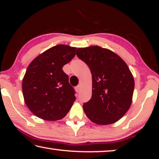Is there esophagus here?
<instances>
[{
  "instance_id": "obj_1",
  "label": "esophagus",
  "mask_w": 159,
  "mask_h": 159,
  "mask_svg": "<svg viewBox=\"0 0 159 159\" xmlns=\"http://www.w3.org/2000/svg\"><path fill=\"white\" fill-rule=\"evenodd\" d=\"M75 89H76V92H77V93H79V92H80V85H77L76 87L75 88Z\"/></svg>"
}]
</instances>
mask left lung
<instances>
[{"label":"left lung","mask_w":159,"mask_h":159,"mask_svg":"<svg viewBox=\"0 0 159 159\" xmlns=\"http://www.w3.org/2000/svg\"><path fill=\"white\" fill-rule=\"evenodd\" d=\"M76 55L92 74V97L83 106L86 116L98 125L118 121L130 108L134 88L127 64L114 52L99 46L77 48Z\"/></svg>","instance_id":"obj_1"}]
</instances>
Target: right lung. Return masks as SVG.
I'll return each instance as SVG.
<instances>
[{
	"instance_id": "right-lung-1",
	"label": "right lung",
	"mask_w": 159,
	"mask_h": 159,
	"mask_svg": "<svg viewBox=\"0 0 159 159\" xmlns=\"http://www.w3.org/2000/svg\"><path fill=\"white\" fill-rule=\"evenodd\" d=\"M76 48L57 45L29 64L22 81L25 102L37 117L47 120L63 118L76 99L75 90L62 67L76 55Z\"/></svg>"
}]
</instances>
